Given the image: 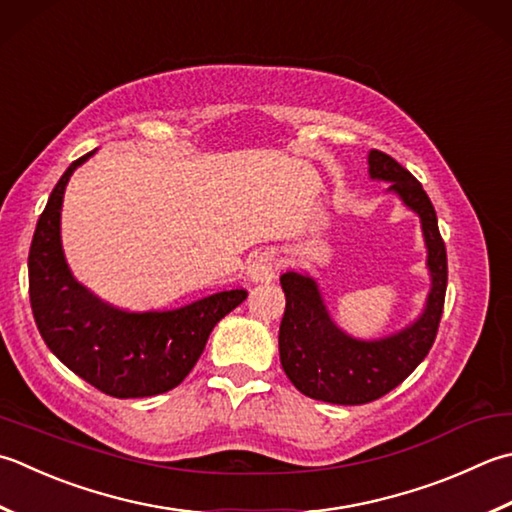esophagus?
Instances as JSON below:
<instances>
[{
  "mask_svg": "<svg viewBox=\"0 0 512 512\" xmlns=\"http://www.w3.org/2000/svg\"><path fill=\"white\" fill-rule=\"evenodd\" d=\"M277 273V259L270 253H259L248 262L246 268V277L250 282L262 284V282H270Z\"/></svg>",
  "mask_w": 512,
  "mask_h": 512,
  "instance_id": "esophagus-1",
  "label": "esophagus"
}]
</instances>
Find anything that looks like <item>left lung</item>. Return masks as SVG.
Here are the masks:
<instances>
[{
    "mask_svg": "<svg viewBox=\"0 0 512 512\" xmlns=\"http://www.w3.org/2000/svg\"><path fill=\"white\" fill-rule=\"evenodd\" d=\"M368 175L386 182L419 217L426 246L430 290L413 322L379 339L348 335L335 324L317 279L306 270H288L282 282L286 310L279 326V359L290 382L306 397L328 404L357 406L390 393L424 362L442 319L448 262L435 208L422 184L382 150L368 153Z\"/></svg>",
    "mask_w": 512,
    "mask_h": 512,
    "instance_id": "1",
    "label": "left lung"
}]
</instances>
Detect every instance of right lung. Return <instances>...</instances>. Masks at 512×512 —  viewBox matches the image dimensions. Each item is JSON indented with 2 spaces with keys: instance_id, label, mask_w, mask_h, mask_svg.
Listing matches in <instances>:
<instances>
[{
  "instance_id": "right-lung-1",
  "label": "right lung",
  "mask_w": 512,
  "mask_h": 512,
  "mask_svg": "<svg viewBox=\"0 0 512 512\" xmlns=\"http://www.w3.org/2000/svg\"><path fill=\"white\" fill-rule=\"evenodd\" d=\"M95 153L68 166L37 222L28 253L33 317L50 353L90 386L119 399L162 395L184 382L219 319L248 293L222 290L179 308L130 313L79 284L62 246V204L70 175Z\"/></svg>"
}]
</instances>
